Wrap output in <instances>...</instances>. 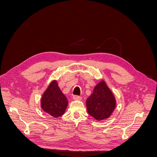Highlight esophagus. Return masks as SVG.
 Returning a JSON list of instances; mask_svg holds the SVG:
<instances>
[{
  "label": "esophagus",
  "mask_w": 157,
  "mask_h": 157,
  "mask_svg": "<svg viewBox=\"0 0 157 157\" xmlns=\"http://www.w3.org/2000/svg\"><path fill=\"white\" fill-rule=\"evenodd\" d=\"M73 100H78V101H80V100H81V99H82V98L80 97V96H74L73 97Z\"/></svg>",
  "instance_id": "1"
}]
</instances>
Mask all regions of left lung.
Wrapping results in <instances>:
<instances>
[{
  "mask_svg": "<svg viewBox=\"0 0 157 157\" xmlns=\"http://www.w3.org/2000/svg\"><path fill=\"white\" fill-rule=\"evenodd\" d=\"M116 99L104 80L95 86L92 94L86 100L87 111L97 121H102L111 115L116 107Z\"/></svg>",
  "mask_w": 157,
  "mask_h": 157,
  "instance_id": "8db88e82",
  "label": "left lung"
}]
</instances>
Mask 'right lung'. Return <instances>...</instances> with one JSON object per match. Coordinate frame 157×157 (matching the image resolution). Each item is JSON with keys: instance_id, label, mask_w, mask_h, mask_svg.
<instances>
[{"instance_id": "right-lung-1", "label": "right lung", "mask_w": 157, "mask_h": 157, "mask_svg": "<svg viewBox=\"0 0 157 157\" xmlns=\"http://www.w3.org/2000/svg\"><path fill=\"white\" fill-rule=\"evenodd\" d=\"M40 105L44 112L55 118L62 116L65 113L68 101L56 80H52L42 95Z\"/></svg>"}]
</instances>
